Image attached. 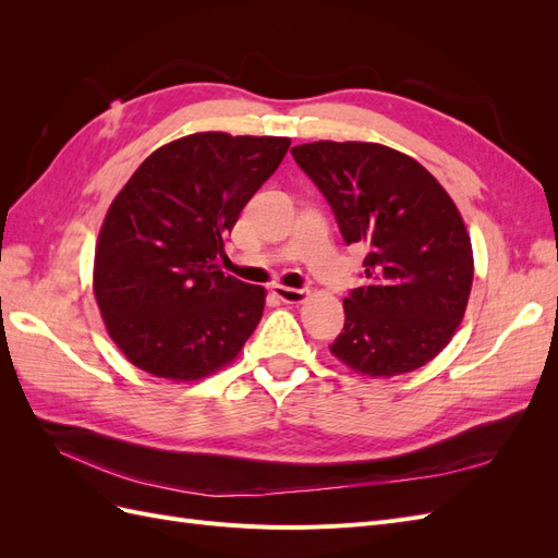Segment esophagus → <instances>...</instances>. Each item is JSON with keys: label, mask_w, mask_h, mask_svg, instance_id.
I'll list each match as a JSON object with an SVG mask.
<instances>
[{"label": "esophagus", "mask_w": 558, "mask_h": 558, "mask_svg": "<svg viewBox=\"0 0 558 558\" xmlns=\"http://www.w3.org/2000/svg\"><path fill=\"white\" fill-rule=\"evenodd\" d=\"M272 293L281 302H289V305H298V302H305L307 300L310 289H291V286H275Z\"/></svg>", "instance_id": "obj_1"}]
</instances>
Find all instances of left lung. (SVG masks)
Returning a JSON list of instances; mask_svg holds the SVG:
<instances>
[{
    "label": "left lung",
    "instance_id": "left-lung-1",
    "mask_svg": "<svg viewBox=\"0 0 558 558\" xmlns=\"http://www.w3.org/2000/svg\"><path fill=\"white\" fill-rule=\"evenodd\" d=\"M291 154L344 242L365 251L363 286L344 298L330 353L369 377L426 365L459 328L475 272L453 199L426 167L381 144L314 142Z\"/></svg>",
    "mask_w": 558,
    "mask_h": 558
}]
</instances>
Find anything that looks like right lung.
Returning <instances> with one entry per match:
<instances>
[{"mask_svg": "<svg viewBox=\"0 0 558 558\" xmlns=\"http://www.w3.org/2000/svg\"><path fill=\"white\" fill-rule=\"evenodd\" d=\"M289 137L197 132L154 150L99 230L93 289L111 340L148 375L195 381L238 359L265 307L263 286L218 258Z\"/></svg>", "mask_w": 558, "mask_h": 558, "instance_id": "right-lung-1", "label": "right lung"}]
</instances>
